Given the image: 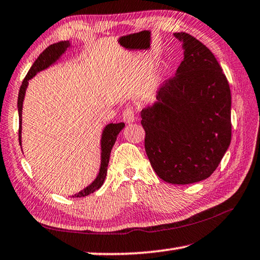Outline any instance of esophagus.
Here are the masks:
<instances>
[{
  "label": "esophagus",
  "instance_id": "1",
  "mask_svg": "<svg viewBox=\"0 0 260 260\" xmlns=\"http://www.w3.org/2000/svg\"><path fill=\"white\" fill-rule=\"evenodd\" d=\"M122 119L126 121L127 124H131V122L135 121V113L133 108H126L122 112Z\"/></svg>",
  "mask_w": 260,
  "mask_h": 260
}]
</instances>
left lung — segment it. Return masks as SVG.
Returning a JSON list of instances; mask_svg holds the SVG:
<instances>
[{"label": "left lung", "instance_id": "8db88e82", "mask_svg": "<svg viewBox=\"0 0 260 260\" xmlns=\"http://www.w3.org/2000/svg\"><path fill=\"white\" fill-rule=\"evenodd\" d=\"M183 60L142 109L144 148L161 180L188 184L208 179L231 144L232 98L227 78L208 47L188 33H174Z\"/></svg>", "mask_w": 260, "mask_h": 260}]
</instances>
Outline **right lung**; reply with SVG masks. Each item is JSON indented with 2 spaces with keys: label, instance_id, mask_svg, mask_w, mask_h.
I'll return each mask as SVG.
<instances>
[{
  "label": "right lung",
  "instance_id": "add662e5",
  "mask_svg": "<svg viewBox=\"0 0 260 260\" xmlns=\"http://www.w3.org/2000/svg\"><path fill=\"white\" fill-rule=\"evenodd\" d=\"M69 47H71V43L69 41H60L54 43L47 48L45 51H42V54L38 57L37 60L34 61L32 68L29 69L27 76L25 77L21 83L19 94H18V113H19V143L21 146V113H23V102L25 99V93L28 86V80H30L35 74L39 73L42 70H46L56 63L58 60L61 55L64 54ZM125 124L124 122H118V124H108L104 127L102 139H101V166H100V172L98 177L91 182L89 186H87L85 189H82L81 191L78 193H74L72 197H85L88 196L89 193L98 190L102 186L105 177H107L108 172V165L110 159V153H111L112 147L114 142H116L118 134L120 133V131L124 128Z\"/></svg>",
  "mask_w": 260,
  "mask_h": 260
}]
</instances>
